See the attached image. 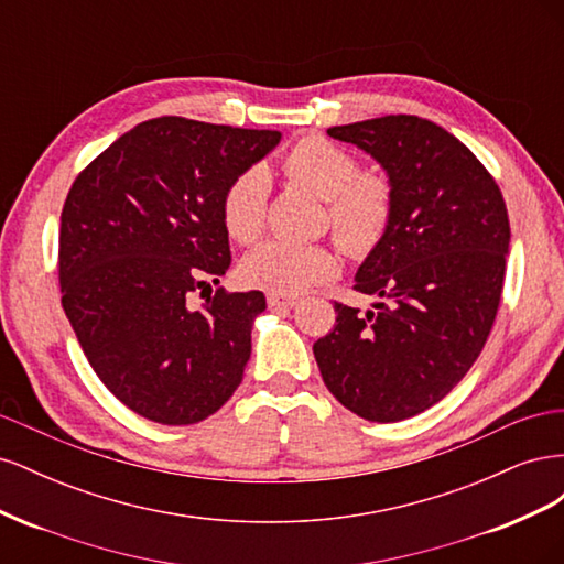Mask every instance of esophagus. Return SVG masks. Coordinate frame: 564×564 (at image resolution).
Listing matches in <instances>:
<instances>
[{
  "mask_svg": "<svg viewBox=\"0 0 564 564\" xmlns=\"http://www.w3.org/2000/svg\"><path fill=\"white\" fill-rule=\"evenodd\" d=\"M268 305H270V308H294L296 299L294 296H286V294L270 292L268 294Z\"/></svg>",
  "mask_w": 564,
  "mask_h": 564,
  "instance_id": "obj_1",
  "label": "esophagus"
}]
</instances>
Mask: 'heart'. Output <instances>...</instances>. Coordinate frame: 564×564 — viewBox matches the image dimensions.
<instances>
[{"label": "heart", "mask_w": 564, "mask_h": 564, "mask_svg": "<svg viewBox=\"0 0 564 564\" xmlns=\"http://www.w3.org/2000/svg\"><path fill=\"white\" fill-rule=\"evenodd\" d=\"M282 169L289 181L327 202L334 237L348 253L367 256L379 247L395 209V193L383 174L360 172L352 152L317 135L289 150ZM268 191V174L261 166H251L228 183L220 197V220L237 245H253L263 235ZM336 272L338 259L322 245L270 240L242 261L245 282L275 294H301Z\"/></svg>", "instance_id": "b5f03b06"}]
</instances>
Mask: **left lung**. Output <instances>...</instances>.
<instances>
[{"label":"left lung","mask_w":564,"mask_h":564,"mask_svg":"<svg viewBox=\"0 0 564 564\" xmlns=\"http://www.w3.org/2000/svg\"><path fill=\"white\" fill-rule=\"evenodd\" d=\"M377 160L395 193L388 232L355 275L379 296L334 303L313 352L332 395L377 423L416 416L466 377L501 303L510 224L497 181L456 135L416 115L327 129Z\"/></svg>","instance_id":"left-lung-1"}]
</instances>
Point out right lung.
Here are the masks:
<instances>
[{"label":"right lung","mask_w":564,"mask_h":564,"mask_svg":"<svg viewBox=\"0 0 564 564\" xmlns=\"http://www.w3.org/2000/svg\"><path fill=\"white\" fill-rule=\"evenodd\" d=\"M280 131L141 122L75 178L58 237L61 303L89 365L131 412L191 425L224 406L251 355L261 292L197 289L230 265L220 197Z\"/></svg>","instance_id":"obj_1"}]
</instances>
